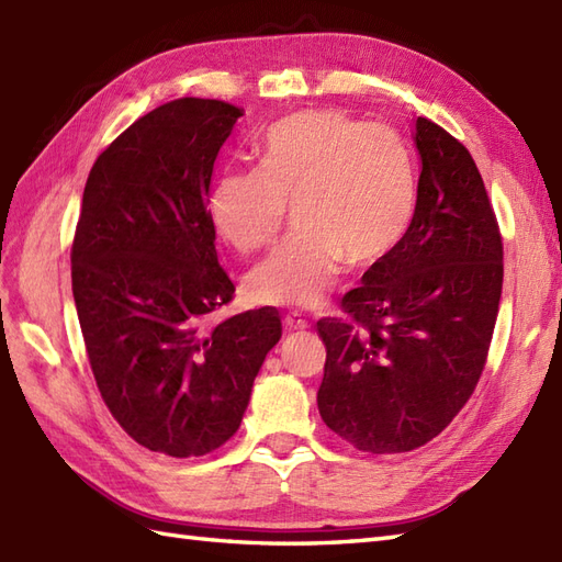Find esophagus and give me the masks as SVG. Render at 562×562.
<instances>
[{
  "label": "esophagus",
  "instance_id": "obj_1",
  "mask_svg": "<svg viewBox=\"0 0 562 562\" xmlns=\"http://www.w3.org/2000/svg\"><path fill=\"white\" fill-rule=\"evenodd\" d=\"M282 323H284L286 330H306L308 328V321L299 316V313H286Z\"/></svg>",
  "mask_w": 562,
  "mask_h": 562
}]
</instances>
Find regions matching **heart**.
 Here are the masks:
<instances>
[{"mask_svg": "<svg viewBox=\"0 0 562 562\" xmlns=\"http://www.w3.org/2000/svg\"><path fill=\"white\" fill-rule=\"evenodd\" d=\"M290 237L256 266L246 290L256 304L311 308L342 263L373 266L395 249L414 211V175L402 143L335 110H308L272 124L260 165L222 172L207 195L215 232L241 254Z\"/></svg>", "mask_w": 562, "mask_h": 562, "instance_id": "obj_1", "label": "heart"}]
</instances>
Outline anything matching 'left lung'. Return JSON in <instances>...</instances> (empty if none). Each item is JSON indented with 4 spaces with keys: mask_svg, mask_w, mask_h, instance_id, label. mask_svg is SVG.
<instances>
[{
    "mask_svg": "<svg viewBox=\"0 0 562 562\" xmlns=\"http://www.w3.org/2000/svg\"><path fill=\"white\" fill-rule=\"evenodd\" d=\"M414 143L422 175L412 225L321 318L318 412L357 450L409 452L472 397L503 292V239L476 162L426 116Z\"/></svg>",
    "mask_w": 562,
    "mask_h": 562,
    "instance_id": "8db88e82",
    "label": "left lung"
}]
</instances>
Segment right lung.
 <instances>
[{"label":"right lung","mask_w":562,"mask_h":562,"mask_svg":"<svg viewBox=\"0 0 562 562\" xmlns=\"http://www.w3.org/2000/svg\"><path fill=\"white\" fill-rule=\"evenodd\" d=\"M244 110L179 98L140 116L90 169L71 290L100 395L138 446L201 458L249 407L278 311L211 323L234 284L217 263L207 191Z\"/></svg>","instance_id":"obj_1"}]
</instances>
